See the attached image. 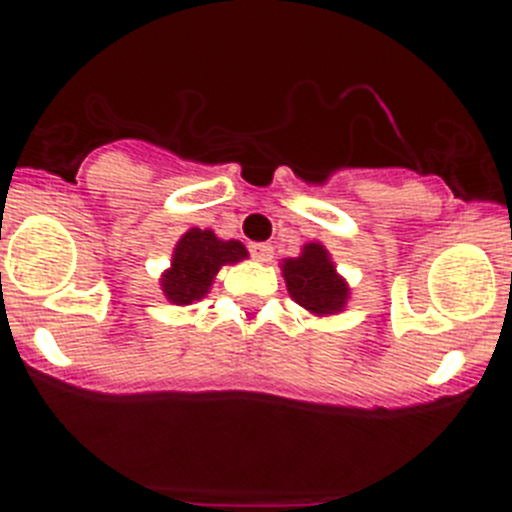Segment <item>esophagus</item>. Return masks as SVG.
Returning <instances> with one entry per match:
<instances>
[{
  "instance_id": "obj_1",
  "label": "esophagus",
  "mask_w": 512,
  "mask_h": 512,
  "mask_svg": "<svg viewBox=\"0 0 512 512\" xmlns=\"http://www.w3.org/2000/svg\"><path fill=\"white\" fill-rule=\"evenodd\" d=\"M250 255L255 257L257 262H270L272 255H275V250H272L270 242H252Z\"/></svg>"
}]
</instances>
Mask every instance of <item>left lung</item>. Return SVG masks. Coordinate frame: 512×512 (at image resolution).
I'll use <instances>...</instances> for the list:
<instances>
[{
	"label": "left lung",
	"mask_w": 512,
	"mask_h": 512,
	"mask_svg": "<svg viewBox=\"0 0 512 512\" xmlns=\"http://www.w3.org/2000/svg\"><path fill=\"white\" fill-rule=\"evenodd\" d=\"M287 289L297 304L314 314L339 312L347 302L349 289L329 262L327 250L317 242L304 245V252L282 265Z\"/></svg>",
	"instance_id": "left-lung-1"
}]
</instances>
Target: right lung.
<instances>
[{"instance_id": "obj_1", "label": "right lung", "mask_w": 512, "mask_h": 512, "mask_svg": "<svg viewBox=\"0 0 512 512\" xmlns=\"http://www.w3.org/2000/svg\"><path fill=\"white\" fill-rule=\"evenodd\" d=\"M247 250L237 240H218L213 230L185 232L175 245L173 267L163 277V292L173 304H190L205 297L218 270L230 262H240Z\"/></svg>"}]
</instances>
